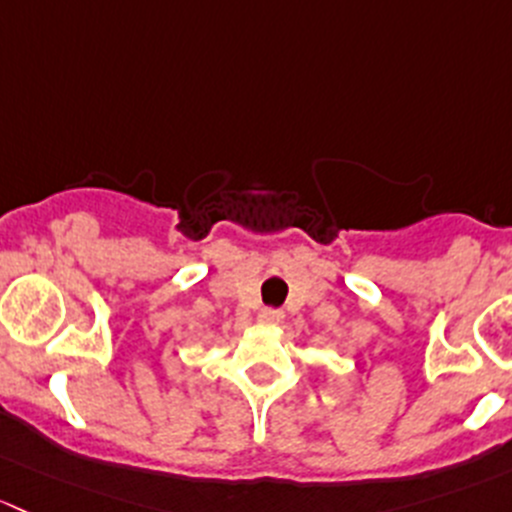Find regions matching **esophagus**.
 Instances as JSON below:
<instances>
[{
  "mask_svg": "<svg viewBox=\"0 0 512 512\" xmlns=\"http://www.w3.org/2000/svg\"><path fill=\"white\" fill-rule=\"evenodd\" d=\"M283 320V310L278 308H263L261 313H258V323L263 325H278Z\"/></svg>",
  "mask_w": 512,
  "mask_h": 512,
  "instance_id": "34e87169",
  "label": "esophagus"
}]
</instances>
